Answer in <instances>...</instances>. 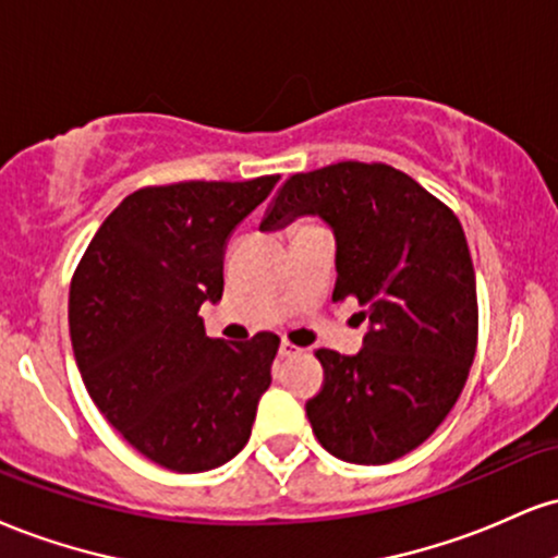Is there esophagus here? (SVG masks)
<instances>
[{
	"instance_id": "34e87169",
	"label": "esophagus",
	"mask_w": 558,
	"mask_h": 558,
	"mask_svg": "<svg viewBox=\"0 0 558 558\" xmlns=\"http://www.w3.org/2000/svg\"><path fill=\"white\" fill-rule=\"evenodd\" d=\"M278 353H280V359H291V355L301 353V348L293 345V343H288V340H283V343H280V348H278Z\"/></svg>"
}]
</instances>
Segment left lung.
<instances>
[{"mask_svg": "<svg viewBox=\"0 0 558 558\" xmlns=\"http://www.w3.org/2000/svg\"><path fill=\"white\" fill-rule=\"evenodd\" d=\"M304 215L335 236L332 299H355L368 319L355 355L317 351L325 387L306 402L308 424L338 460L385 465L424 445L471 372L478 299L465 231L408 173L359 160L288 179L259 228Z\"/></svg>", "mask_w": 558, "mask_h": 558, "instance_id": "1", "label": "left lung"}]
</instances>
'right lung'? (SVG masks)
I'll return each mask as SVG.
<instances>
[{"instance_id":"obj_1","label":"right lung","mask_w":558,"mask_h":558,"mask_svg":"<svg viewBox=\"0 0 558 558\" xmlns=\"http://www.w3.org/2000/svg\"><path fill=\"white\" fill-rule=\"evenodd\" d=\"M280 177L145 186L87 244L70 286V338L106 421L173 473L223 465L250 441L280 338H207L223 246Z\"/></svg>"}]
</instances>
